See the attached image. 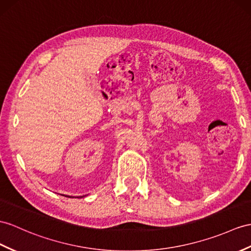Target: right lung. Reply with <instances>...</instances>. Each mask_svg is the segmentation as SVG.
<instances>
[{
    "label": "right lung",
    "mask_w": 251,
    "mask_h": 251,
    "mask_svg": "<svg viewBox=\"0 0 251 251\" xmlns=\"http://www.w3.org/2000/svg\"><path fill=\"white\" fill-rule=\"evenodd\" d=\"M66 197H68V196H66ZM69 197H70V196H69ZM70 198H71V197H70Z\"/></svg>",
    "instance_id": "1"
}]
</instances>
